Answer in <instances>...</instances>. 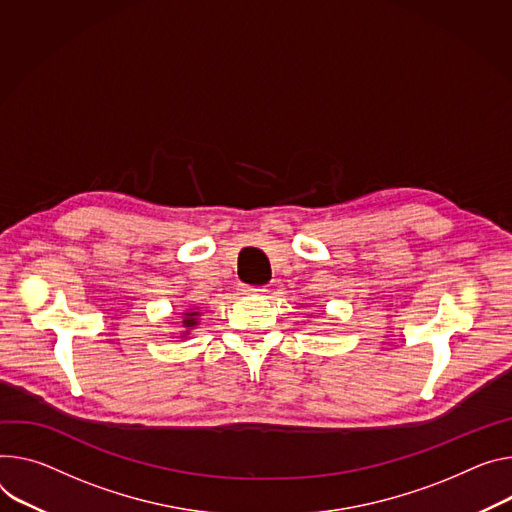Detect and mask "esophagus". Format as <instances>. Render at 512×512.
Returning <instances> with one entry per match:
<instances>
[{
    "instance_id": "34e87169",
    "label": "esophagus",
    "mask_w": 512,
    "mask_h": 512,
    "mask_svg": "<svg viewBox=\"0 0 512 512\" xmlns=\"http://www.w3.org/2000/svg\"><path fill=\"white\" fill-rule=\"evenodd\" d=\"M263 288L259 286H247V284H241V294H261Z\"/></svg>"
}]
</instances>
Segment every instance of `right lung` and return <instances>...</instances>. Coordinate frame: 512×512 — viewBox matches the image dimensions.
I'll list each match as a JSON object with an SVG mask.
<instances>
[{
    "mask_svg": "<svg viewBox=\"0 0 512 512\" xmlns=\"http://www.w3.org/2000/svg\"><path fill=\"white\" fill-rule=\"evenodd\" d=\"M185 314V318H183V327H196L198 324V314L200 312H183Z\"/></svg>",
    "mask_w": 512,
    "mask_h": 512,
    "instance_id": "right-lung-1",
    "label": "right lung"
}]
</instances>
